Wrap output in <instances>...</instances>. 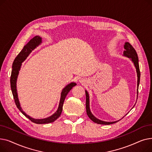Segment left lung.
<instances>
[{
    "mask_svg": "<svg viewBox=\"0 0 152 152\" xmlns=\"http://www.w3.org/2000/svg\"><path fill=\"white\" fill-rule=\"evenodd\" d=\"M125 50L124 51V55L126 56V57H129L131 58L132 61L134 62V65L135 66V68H136L137 71V95H138V88H139V85L140 83V69H139V58H138V56L137 53L134 49V48L132 47V45L129 43V42H126L125 45L124 46ZM86 112L87 116H89V118L91 119L92 121H94L95 123H97L99 124H105V125H108V124H111L115 123L118 121H115V122H106V121H103L101 120H99V119H97L95 118L91 112L90 111V108H89V94L87 93V91H86Z\"/></svg>",
    "mask_w": 152,
    "mask_h": 152,
    "instance_id": "1",
    "label": "left lung"
}]
</instances>
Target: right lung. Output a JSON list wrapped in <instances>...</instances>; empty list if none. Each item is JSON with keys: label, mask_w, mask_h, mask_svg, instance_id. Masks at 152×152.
<instances>
[{"label": "right lung", "mask_w": 152, "mask_h": 152, "mask_svg": "<svg viewBox=\"0 0 152 152\" xmlns=\"http://www.w3.org/2000/svg\"><path fill=\"white\" fill-rule=\"evenodd\" d=\"M41 43V38L38 36H35L34 37L31 39L30 41L27 43L26 45L24 46L23 49L18 53V55L17 56V57L15 58L12 64V73L10 76V86H11V89H12L15 104L21 112L33 123H34L36 124H47V123H50L55 121L56 119H57L61 115L62 110H63V105L64 101H65V99L66 97V95L68 94V92L71 91V89L73 88V87L75 86L76 84L75 83H71V84L66 86L65 88L63 89L61 94V98H60L58 108L57 111L51 116L48 117L45 119H36L31 118L29 116L27 115L25 112H24L20 107V102L18 99L17 86H16L17 76L21 65V63L23 61L25 60V59L27 58V57L29 55V53L32 52V50H34L35 48Z\"/></svg>", "instance_id": "obj_1"}]
</instances>
